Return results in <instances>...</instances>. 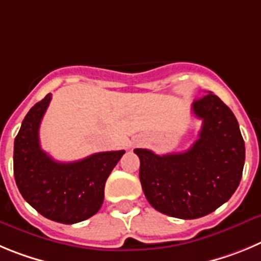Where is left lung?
Wrapping results in <instances>:
<instances>
[{
    "label": "left lung",
    "instance_id": "left-lung-1",
    "mask_svg": "<svg viewBox=\"0 0 261 261\" xmlns=\"http://www.w3.org/2000/svg\"><path fill=\"white\" fill-rule=\"evenodd\" d=\"M191 109L203 123L198 140L187 151L160 156L134 149L147 200L159 212L183 220L210 215L226 203L245 166V142L229 107L208 92L195 100Z\"/></svg>",
    "mask_w": 261,
    "mask_h": 261
}]
</instances>
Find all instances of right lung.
<instances>
[{
	"label": "right lung",
	"instance_id": "add662e5",
	"mask_svg": "<svg viewBox=\"0 0 261 261\" xmlns=\"http://www.w3.org/2000/svg\"><path fill=\"white\" fill-rule=\"evenodd\" d=\"M51 95L35 104L14 140V177L31 206L61 224L92 217L104 201L105 182L125 151L98 152L74 163H58L41 149L39 128Z\"/></svg>",
	"mask_w": 261,
	"mask_h": 261
}]
</instances>
